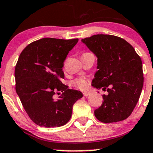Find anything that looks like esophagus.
Here are the masks:
<instances>
[{"label": "esophagus", "instance_id": "obj_1", "mask_svg": "<svg viewBox=\"0 0 153 153\" xmlns=\"http://www.w3.org/2000/svg\"><path fill=\"white\" fill-rule=\"evenodd\" d=\"M90 94V92H85V93H84V96H88Z\"/></svg>", "mask_w": 153, "mask_h": 153}]
</instances>
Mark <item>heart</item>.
Listing matches in <instances>:
<instances>
[{
  "label": "heart",
  "instance_id": "heart-1",
  "mask_svg": "<svg viewBox=\"0 0 153 153\" xmlns=\"http://www.w3.org/2000/svg\"><path fill=\"white\" fill-rule=\"evenodd\" d=\"M74 84L79 89L84 90L87 87V84H87V81L84 78H80L74 81Z\"/></svg>",
  "mask_w": 153,
  "mask_h": 153
}]
</instances>
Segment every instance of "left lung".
<instances>
[{
  "label": "left lung",
  "instance_id": "obj_1",
  "mask_svg": "<svg viewBox=\"0 0 153 153\" xmlns=\"http://www.w3.org/2000/svg\"><path fill=\"white\" fill-rule=\"evenodd\" d=\"M97 57V69L93 81L102 88V105L94 111L95 117L105 123L128 118L135 108L143 84L142 61L134 48L120 37L97 34L81 39Z\"/></svg>",
  "mask_w": 153,
  "mask_h": 153
}]
</instances>
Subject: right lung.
<instances>
[{
	"instance_id": "right-lung-1",
	"label": "right lung",
	"mask_w": 153,
	"mask_h": 153,
	"mask_svg": "<svg viewBox=\"0 0 153 153\" xmlns=\"http://www.w3.org/2000/svg\"><path fill=\"white\" fill-rule=\"evenodd\" d=\"M78 39L43 38L31 42L22 51L16 69V90L31 120L39 126L60 127L69 122L72 107L82 98L81 92L68 88L63 63ZM62 91L55 101L53 96Z\"/></svg>"
}]
</instances>
